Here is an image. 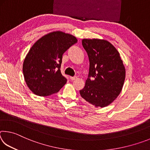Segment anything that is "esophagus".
I'll use <instances>...</instances> for the list:
<instances>
[{
  "label": "esophagus",
  "instance_id": "obj_1",
  "mask_svg": "<svg viewBox=\"0 0 150 150\" xmlns=\"http://www.w3.org/2000/svg\"><path fill=\"white\" fill-rule=\"evenodd\" d=\"M77 77H70V79L71 80V81H73V80L76 79H77Z\"/></svg>",
  "mask_w": 150,
  "mask_h": 150
}]
</instances>
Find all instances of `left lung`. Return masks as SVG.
<instances>
[{"label":"left lung","instance_id":"8db88e82","mask_svg":"<svg viewBox=\"0 0 150 150\" xmlns=\"http://www.w3.org/2000/svg\"><path fill=\"white\" fill-rule=\"evenodd\" d=\"M82 45L90 63L88 78L85 87L79 91L80 95L96 107H105L118 97L122 89L125 67L118 50L107 40L83 39Z\"/></svg>","mask_w":150,"mask_h":150}]
</instances>
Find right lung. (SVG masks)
I'll return each mask as SVG.
<instances>
[{
    "instance_id": "right-lung-1",
    "label": "right lung",
    "mask_w": 150,
    "mask_h": 150,
    "mask_svg": "<svg viewBox=\"0 0 150 150\" xmlns=\"http://www.w3.org/2000/svg\"><path fill=\"white\" fill-rule=\"evenodd\" d=\"M77 42L74 35L62 31L50 32L35 42L22 67L24 80L33 93L49 96L64 86L67 79L60 70L63 54Z\"/></svg>"
}]
</instances>
